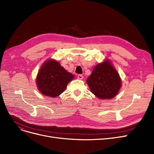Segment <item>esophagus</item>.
Listing matches in <instances>:
<instances>
[{"label": "esophagus", "mask_w": 154, "mask_h": 154, "mask_svg": "<svg viewBox=\"0 0 154 154\" xmlns=\"http://www.w3.org/2000/svg\"><path fill=\"white\" fill-rule=\"evenodd\" d=\"M77 78L79 79H80V80H81V79H82L84 78V77L82 75H81V74H79V75H77Z\"/></svg>", "instance_id": "34e87169"}]
</instances>
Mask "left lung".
Returning <instances> with one entry per match:
<instances>
[{"label":"left lung","instance_id":"obj_1","mask_svg":"<svg viewBox=\"0 0 154 154\" xmlns=\"http://www.w3.org/2000/svg\"><path fill=\"white\" fill-rule=\"evenodd\" d=\"M86 82L91 91L100 99L113 98L121 86L120 77L109 61L96 65Z\"/></svg>","mask_w":154,"mask_h":154}]
</instances>
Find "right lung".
Here are the masks:
<instances>
[{
  "instance_id": "1",
  "label": "right lung",
  "mask_w": 154,
  "mask_h": 154,
  "mask_svg": "<svg viewBox=\"0 0 154 154\" xmlns=\"http://www.w3.org/2000/svg\"><path fill=\"white\" fill-rule=\"evenodd\" d=\"M73 78L58 61H47L41 66L36 79L38 89L45 96L56 97L64 91Z\"/></svg>"
}]
</instances>
